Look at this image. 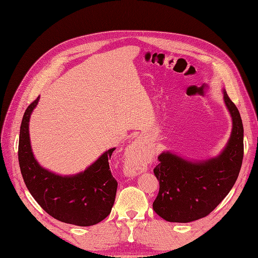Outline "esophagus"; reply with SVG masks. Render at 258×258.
<instances>
[{
    "mask_svg": "<svg viewBox=\"0 0 258 258\" xmlns=\"http://www.w3.org/2000/svg\"><path fill=\"white\" fill-rule=\"evenodd\" d=\"M130 162L127 165V174L130 175H136L142 172L143 163H145L149 159V152L142 147V143L139 139H136L133 142L130 148Z\"/></svg>",
    "mask_w": 258,
    "mask_h": 258,
    "instance_id": "esophagus-1",
    "label": "esophagus"
}]
</instances>
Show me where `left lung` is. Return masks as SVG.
Wrapping results in <instances>:
<instances>
[{
	"label": "left lung",
	"instance_id": "obj_1",
	"mask_svg": "<svg viewBox=\"0 0 258 258\" xmlns=\"http://www.w3.org/2000/svg\"><path fill=\"white\" fill-rule=\"evenodd\" d=\"M223 101L232 118L231 136L216 157L191 161L171 152L158 156L154 174L159 193L153 209L170 222L206 217L223 200L237 180L243 158V126L239 111L223 89Z\"/></svg>",
	"mask_w": 258,
	"mask_h": 258
}]
</instances>
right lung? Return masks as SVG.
Wrapping results in <instances>:
<instances>
[{
  "instance_id": "right-lung-1",
  "label": "right lung",
  "mask_w": 258,
  "mask_h": 258,
  "mask_svg": "<svg viewBox=\"0 0 258 258\" xmlns=\"http://www.w3.org/2000/svg\"><path fill=\"white\" fill-rule=\"evenodd\" d=\"M40 97L30 103L22 119L19 164L29 193L41 208L65 223L89 227L106 218L115 203L118 182L111 175L109 159L116 148L104 152L87 169L62 176L42 167L33 156L29 120Z\"/></svg>"
}]
</instances>
